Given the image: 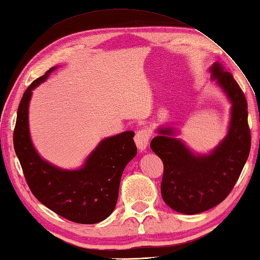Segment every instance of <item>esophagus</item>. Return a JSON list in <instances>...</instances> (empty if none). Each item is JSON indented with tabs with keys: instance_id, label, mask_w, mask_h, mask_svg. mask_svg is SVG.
Segmentation results:
<instances>
[{
	"instance_id": "1",
	"label": "esophagus",
	"mask_w": 260,
	"mask_h": 260,
	"mask_svg": "<svg viewBox=\"0 0 260 260\" xmlns=\"http://www.w3.org/2000/svg\"><path fill=\"white\" fill-rule=\"evenodd\" d=\"M151 140V133L150 131H147L145 128H142L140 131L136 132L135 137H134V141H135V144L139 148L140 151L145 150L148 145V142Z\"/></svg>"
}]
</instances>
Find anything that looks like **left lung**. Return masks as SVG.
Listing matches in <instances>:
<instances>
[{
  "instance_id": "obj_1",
  "label": "left lung",
  "mask_w": 260,
  "mask_h": 260,
  "mask_svg": "<svg viewBox=\"0 0 260 260\" xmlns=\"http://www.w3.org/2000/svg\"><path fill=\"white\" fill-rule=\"evenodd\" d=\"M212 79L233 103L227 137L206 156H196L180 140L171 137L172 129L159 128L151 148L163 162L161 193L164 202L184 214L200 213L228 197L238 181L251 146L247 101L244 91L228 71L215 63Z\"/></svg>"
}]
</instances>
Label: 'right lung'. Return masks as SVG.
Returning a JSON list of instances; mask_svg holds the SVG:
<instances>
[{
  "instance_id": "obj_1",
  "label": "right lung",
  "mask_w": 260,
  "mask_h": 260,
  "mask_svg": "<svg viewBox=\"0 0 260 260\" xmlns=\"http://www.w3.org/2000/svg\"><path fill=\"white\" fill-rule=\"evenodd\" d=\"M54 69H49L26 88L19 105L13 133L14 150L27 185L39 201L73 222H101L114 211L123 171L136 155L134 132L104 140L77 171L60 170L38 155L27 125L32 89Z\"/></svg>"
}]
</instances>
